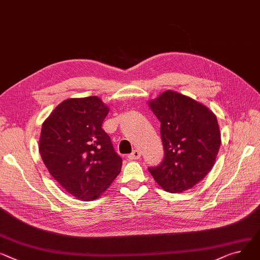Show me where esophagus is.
<instances>
[{
    "label": "esophagus",
    "instance_id": "1",
    "mask_svg": "<svg viewBox=\"0 0 260 260\" xmlns=\"http://www.w3.org/2000/svg\"><path fill=\"white\" fill-rule=\"evenodd\" d=\"M140 157H141V152L139 150H137V149L133 150V152L127 155V158L129 160H138Z\"/></svg>",
    "mask_w": 260,
    "mask_h": 260
}]
</instances>
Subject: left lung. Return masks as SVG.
Here are the masks:
<instances>
[{
  "mask_svg": "<svg viewBox=\"0 0 260 260\" xmlns=\"http://www.w3.org/2000/svg\"><path fill=\"white\" fill-rule=\"evenodd\" d=\"M148 105L161 122L164 147L163 161L148 170L165 191L183 192L214 165L220 146L217 119L202 103L170 90Z\"/></svg>",
  "mask_w": 260,
  "mask_h": 260,
  "instance_id": "obj_1",
  "label": "left lung"
}]
</instances>
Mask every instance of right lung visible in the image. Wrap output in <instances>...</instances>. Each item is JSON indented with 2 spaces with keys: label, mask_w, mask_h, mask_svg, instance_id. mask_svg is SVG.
I'll return each mask as SVG.
<instances>
[{
  "label": "right lung",
  "mask_w": 260,
  "mask_h": 260,
  "mask_svg": "<svg viewBox=\"0 0 260 260\" xmlns=\"http://www.w3.org/2000/svg\"><path fill=\"white\" fill-rule=\"evenodd\" d=\"M109 108L97 96L70 98L44 121L41 157L67 192L81 201L98 199L120 174L122 159L102 129Z\"/></svg>",
  "instance_id": "add662e5"
}]
</instances>
